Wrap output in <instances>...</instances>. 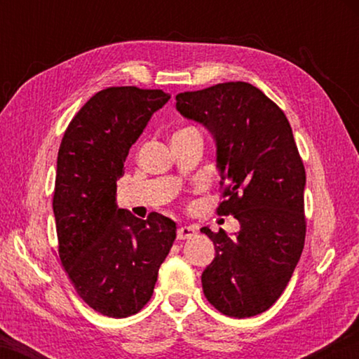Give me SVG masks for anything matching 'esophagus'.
<instances>
[{"mask_svg": "<svg viewBox=\"0 0 359 359\" xmlns=\"http://www.w3.org/2000/svg\"><path fill=\"white\" fill-rule=\"evenodd\" d=\"M196 236V229L193 226H182L177 229V238L180 241H185V239H191Z\"/></svg>", "mask_w": 359, "mask_h": 359, "instance_id": "1", "label": "esophagus"}]
</instances>
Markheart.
Here are the masks:
<instances>
[{
	"label": "heart",
	"mask_w": 359,
	"mask_h": 359,
	"mask_svg": "<svg viewBox=\"0 0 359 359\" xmlns=\"http://www.w3.org/2000/svg\"><path fill=\"white\" fill-rule=\"evenodd\" d=\"M185 130H191V128H185ZM185 130H180V131H185ZM180 131H179V133H180Z\"/></svg>",
	"instance_id": "obj_1"
}]
</instances>
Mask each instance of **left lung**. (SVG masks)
Masks as SVG:
<instances>
[{
    "mask_svg": "<svg viewBox=\"0 0 359 359\" xmlns=\"http://www.w3.org/2000/svg\"><path fill=\"white\" fill-rule=\"evenodd\" d=\"M175 101L214 137L224 185L217 212L241 224L236 236L201 228L215 245L201 276L204 296L228 317H255L287 288L306 239V171L293 131L282 109L247 82L179 93Z\"/></svg>",
    "mask_w": 359,
    "mask_h": 359,
    "instance_id": "left-lung-1",
    "label": "left lung"
}]
</instances>
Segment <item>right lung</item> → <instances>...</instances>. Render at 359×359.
Returning <instances> with one entry per match:
<instances>
[{"label": "right lung", "instance_id": "add662e5", "mask_svg": "<svg viewBox=\"0 0 359 359\" xmlns=\"http://www.w3.org/2000/svg\"><path fill=\"white\" fill-rule=\"evenodd\" d=\"M169 98L163 90H101L60 145L53 193L60 259L77 294L106 317H130L150 301L175 241L171 218L151 212L141 220L117 205L131 145Z\"/></svg>", "mask_w": 359, "mask_h": 359}]
</instances>
